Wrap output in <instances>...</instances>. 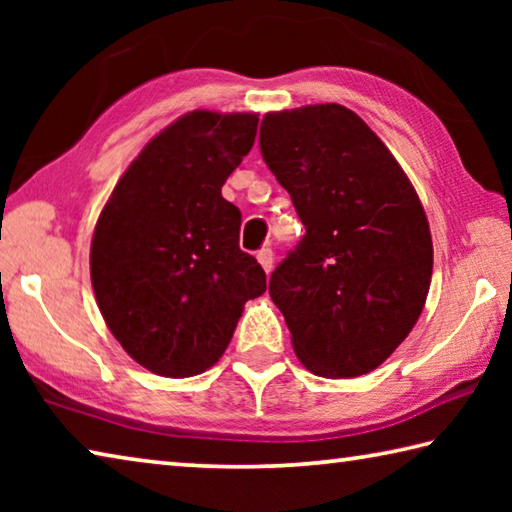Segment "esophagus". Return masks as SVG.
<instances>
[{
  "mask_svg": "<svg viewBox=\"0 0 512 512\" xmlns=\"http://www.w3.org/2000/svg\"><path fill=\"white\" fill-rule=\"evenodd\" d=\"M273 259H275V255H273V250L271 248H262L257 253V262L262 264V268L266 273H271L273 271Z\"/></svg>",
  "mask_w": 512,
  "mask_h": 512,
  "instance_id": "1",
  "label": "esophagus"
}]
</instances>
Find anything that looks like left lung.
I'll return each instance as SVG.
<instances>
[{
    "mask_svg": "<svg viewBox=\"0 0 512 512\" xmlns=\"http://www.w3.org/2000/svg\"><path fill=\"white\" fill-rule=\"evenodd\" d=\"M259 151L307 230L268 282L293 350L314 375H366L427 300L433 246L420 198L384 142L339 103L271 112Z\"/></svg>",
    "mask_w": 512,
    "mask_h": 512,
    "instance_id": "1",
    "label": "left lung"
}]
</instances>
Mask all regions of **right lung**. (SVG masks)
<instances>
[{"mask_svg": "<svg viewBox=\"0 0 512 512\" xmlns=\"http://www.w3.org/2000/svg\"><path fill=\"white\" fill-rule=\"evenodd\" d=\"M257 115L194 110L144 146L103 207L90 273L101 316L162 377L221 359L266 273L239 248V207L221 187L253 149Z\"/></svg>", "mask_w": 512, "mask_h": 512, "instance_id": "right-lung-1", "label": "right lung"}]
</instances>
